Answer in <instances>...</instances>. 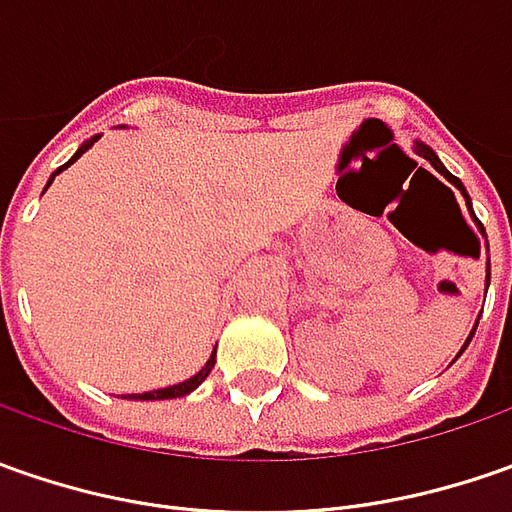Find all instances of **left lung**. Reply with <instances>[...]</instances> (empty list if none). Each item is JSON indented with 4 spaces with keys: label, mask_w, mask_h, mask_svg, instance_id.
<instances>
[{
    "label": "left lung",
    "mask_w": 512,
    "mask_h": 512,
    "mask_svg": "<svg viewBox=\"0 0 512 512\" xmlns=\"http://www.w3.org/2000/svg\"><path fill=\"white\" fill-rule=\"evenodd\" d=\"M413 150H416V156H422V159H427V162H430L433 168L439 170V173H442V176H444V179H447V182H450V185H453V187H456V190H459V193H462L464 202H467V210H470V216L476 219V213H473V202H470V196H467V190H464L462 179H456V176H453L450 170L444 168L442 159L436 156V150L430 148V145H424V142H413ZM479 230H482V233H484V227H479ZM487 287H490V259H487V282H484V290H487ZM479 319H482V313H479ZM479 319H476V325H473V330H470V336L464 339L462 350L456 353V359H459L464 350H467V344H470V339H473V333H476V327H479ZM456 359H453V362H456ZM453 362H450V364H453Z\"/></svg>",
    "instance_id": "obj_1"
}]
</instances>
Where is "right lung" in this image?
<instances>
[{
    "label": "right lung",
    "instance_id": "1",
    "mask_svg": "<svg viewBox=\"0 0 512 512\" xmlns=\"http://www.w3.org/2000/svg\"><path fill=\"white\" fill-rule=\"evenodd\" d=\"M96 139H99V136H90L88 142H85V145H79V150H76V153L70 156V162H65V165H62V168H59V170H53V176H50V179H48V185H45V190H48L50 182H53V179H56V176H59L62 170L70 168V165H73V162H76V159H79V156H82V153H85V150H88L90 145L96 142ZM213 364H216V350L210 353V359H207L205 367H202V370H199L196 376H190V379H185V382H179V384H170V387H162V390H150V393H133L130 399H142V402H153V399H179V396H187V393H193V390H196L199 384L205 382L207 373L213 370Z\"/></svg>",
    "mask_w": 512,
    "mask_h": 512
}]
</instances>
